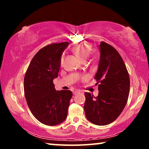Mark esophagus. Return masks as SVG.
<instances>
[{"label":"esophagus","instance_id":"obj_1","mask_svg":"<svg viewBox=\"0 0 149 149\" xmlns=\"http://www.w3.org/2000/svg\"><path fill=\"white\" fill-rule=\"evenodd\" d=\"M79 92H80L79 90H75V91H74V92H73V94H74V95H76L77 93H79Z\"/></svg>","mask_w":149,"mask_h":149}]
</instances>
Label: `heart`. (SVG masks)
<instances>
[{
    "label": "heart",
    "instance_id": "obj_1",
    "mask_svg": "<svg viewBox=\"0 0 149 149\" xmlns=\"http://www.w3.org/2000/svg\"><path fill=\"white\" fill-rule=\"evenodd\" d=\"M72 51L77 55V57L80 58L83 61H85L88 56H89L91 52V47L89 45L84 43H81L79 45H75L73 47ZM64 56L62 55L60 58V64H62L64 63Z\"/></svg>",
    "mask_w": 149,
    "mask_h": 149
}]
</instances>
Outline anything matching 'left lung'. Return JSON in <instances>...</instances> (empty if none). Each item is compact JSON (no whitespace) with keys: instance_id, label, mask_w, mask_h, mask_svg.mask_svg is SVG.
Instances as JSON below:
<instances>
[{"instance_id":"8db88e82","label":"left lung","mask_w":149,"mask_h":149,"mask_svg":"<svg viewBox=\"0 0 149 149\" xmlns=\"http://www.w3.org/2000/svg\"><path fill=\"white\" fill-rule=\"evenodd\" d=\"M100 58L95 79L99 84V95L85 92L84 110L93 124L106 125L119 116L129 96L130 76L122 57L114 47L101 42Z\"/></svg>"}]
</instances>
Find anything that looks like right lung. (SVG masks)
Returning a JSON list of instances; mask_svg holds the SVG:
<instances>
[{
  "instance_id": "add662e5",
  "label": "right lung",
  "mask_w": 149,
  "mask_h": 149,
  "mask_svg": "<svg viewBox=\"0 0 149 149\" xmlns=\"http://www.w3.org/2000/svg\"><path fill=\"white\" fill-rule=\"evenodd\" d=\"M68 42L42 48L33 58L24 77V93L33 115L43 124L56 125L66 119L71 91H56L53 79L58 77L60 58Z\"/></svg>"
}]
</instances>
